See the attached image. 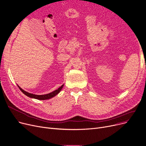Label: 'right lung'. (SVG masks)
Masks as SVG:
<instances>
[{
  "label": "right lung",
  "instance_id": "right-lung-1",
  "mask_svg": "<svg viewBox=\"0 0 146 146\" xmlns=\"http://www.w3.org/2000/svg\"><path fill=\"white\" fill-rule=\"evenodd\" d=\"M63 86H64V85H62L60 87L58 90H56L55 91H53L52 92H50L49 94H45V95H36V94H31V93H29V92H28L27 91H24L19 86H18V87L20 89V90L25 94V95H26V96L30 97V98H33L39 100H45L50 99L51 98L55 97V96H56L57 94L60 91H61V90H62Z\"/></svg>",
  "mask_w": 146,
  "mask_h": 146
}]
</instances>
